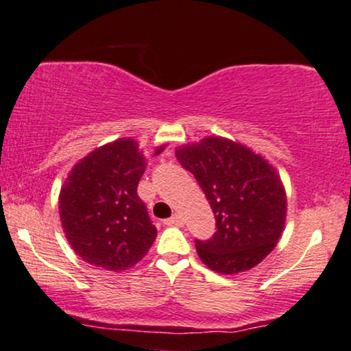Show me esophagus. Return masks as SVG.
<instances>
[{"label": "esophagus", "mask_w": 351, "mask_h": 351, "mask_svg": "<svg viewBox=\"0 0 351 351\" xmlns=\"http://www.w3.org/2000/svg\"><path fill=\"white\" fill-rule=\"evenodd\" d=\"M163 223H165L167 226H181V224H183V217H181V215H173V217L167 218Z\"/></svg>", "instance_id": "esophagus-1"}]
</instances>
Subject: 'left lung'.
<instances>
[{
    "label": "left lung",
    "mask_w": 351,
    "mask_h": 351,
    "mask_svg": "<svg viewBox=\"0 0 351 351\" xmlns=\"http://www.w3.org/2000/svg\"><path fill=\"white\" fill-rule=\"evenodd\" d=\"M215 213V231L195 239L210 269L234 274L258 265L274 249L286 221V193L274 168L241 144L207 138L176 151Z\"/></svg>",
    "instance_id": "left-lung-1"
}]
</instances>
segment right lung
Returning a JSON list of instances; mask_svg holds the SVG:
<instances>
[{
    "label": "right lung",
    "mask_w": 351,
    "mask_h": 351,
    "mask_svg": "<svg viewBox=\"0 0 351 351\" xmlns=\"http://www.w3.org/2000/svg\"><path fill=\"white\" fill-rule=\"evenodd\" d=\"M144 170L138 143L123 138L88 154L69 173L59 195L60 221L86 263L128 269L151 249L157 230L138 195Z\"/></svg>",
    "instance_id": "1"
}]
</instances>
